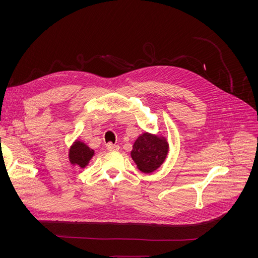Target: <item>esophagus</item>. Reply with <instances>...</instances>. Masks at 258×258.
Returning <instances> with one entry per match:
<instances>
[{
  "label": "esophagus",
  "mask_w": 258,
  "mask_h": 258,
  "mask_svg": "<svg viewBox=\"0 0 258 258\" xmlns=\"http://www.w3.org/2000/svg\"><path fill=\"white\" fill-rule=\"evenodd\" d=\"M106 148H107V151H110V152H117V151L119 150V146L118 145H115L113 143H108L106 145Z\"/></svg>",
  "instance_id": "esophagus-1"
}]
</instances>
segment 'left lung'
Listing matches in <instances>:
<instances>
[{
  "mask_svg": "<svg viewBox=\"0 0 258 258\" xmlns=\"http://www.w3.org/2000/svg\"><path fill=\"white\" fill-rule=\"evenodd\" d=\"M168 148V143L165 139L145 132L135 142L131 157L137 163L139 170L144 173H151L165 161Z\"/></svg>",
  "mask_w": 258,
  "mask_h": 258,
  "instance_id": "left-lung-1",
  "label": "left lung"
}]
</instances>
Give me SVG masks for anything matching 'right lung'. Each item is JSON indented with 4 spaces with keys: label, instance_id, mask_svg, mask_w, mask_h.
Masks as SVG:
<instances>
[{
    "label": "right lung",
    "instance_id": "right-lung-1",
    "mask_svg": "<svg viewBox=\"0 0 258 258\" xmlns=\"http://www.w3.org/2000/svg\"><path fill=\"white\" fill-rule=\"evenodd\" d=\"M93 154H95L93 150L89 148L85 143L76 141L71 146V148H70L69 157L70 161H71L73 165H77L81 168H85L88 165V162L91 159Z\"/></svg>",
    "mask_w": 258,
    "mask_h": 258
}]
</instances>
